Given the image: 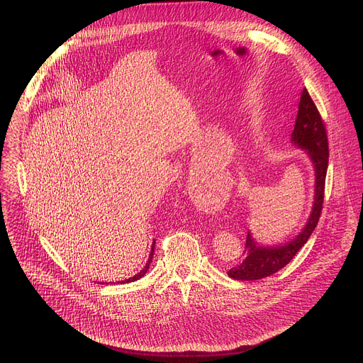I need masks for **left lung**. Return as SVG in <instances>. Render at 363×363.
I'll return each mask as SVG.
<instances>
[{
    "label": "left lung",
    "instance_id": "left-lung-1",
    "mask_svg": "<svg viewBox=\"0 0 363 363\" xmlns=\"http://www.w3.org/2000/svg\"><path fill=\"white\" fill-rule=\"evenodd\" d=\"M291 143L306 152L315 169L316 179L312 213H310L306 225L293 240L279 245L258 244L248 231L242 262L228 272V276L234 280H260L281 270L307 242L320 218L329 164V147L325 123L307 89H304L300 96L296 125L291 133Z\"/></svg>",
    "mask_w": 363,
    "mask_h": 363
}]
</instances>
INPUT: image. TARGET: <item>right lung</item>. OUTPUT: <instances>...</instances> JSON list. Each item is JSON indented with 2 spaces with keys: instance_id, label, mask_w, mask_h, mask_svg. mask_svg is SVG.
I'll list each match as a JSON object with an SVG mask.
<instances>
[{
  "instance_id": "1",
  "label": "right lung",
  "mask_w": 363,
  "mask_h": 363,
  "mask_svg": "<svg viewBox=\"0 0 363 363\" xmlns=\"http://www.w3.org/2000/svg\"><path fill=\"white\" fill-rule=\"evenodd\" d=\"M153 250H155V240H153V242H152V248H150V254H149V258H147V262H146V264H145V267L138 273V274H135L133 277H130V279H126V280H123V281H121L122 284L123 283H130V281H136V280H139L140 277H143L146 273H147V270H149V264L152 263V257H153Z\"/></svg>"
}]
</instances>
